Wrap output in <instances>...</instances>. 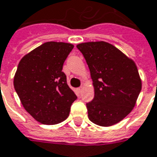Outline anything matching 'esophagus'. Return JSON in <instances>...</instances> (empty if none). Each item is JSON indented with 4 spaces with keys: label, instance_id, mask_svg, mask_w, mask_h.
I'll list each match as a JSON object with an SVG mask.
<instances>
[{
    "label": "esophagus",
    "instance_id": "esophagus-1",
    "mask_svg": "<svg viewBox=\"0 0 157 157\" xmlns=\"http://www.w3.org/2000/svg\"><path fill=\"white\" fill-rule=\"evenodd\" d=\"M82 87H79L78 89H77V93H82Z\"/></svg>",
    "mask_w": 157,
    "mask_h": 157
}]
</instances>
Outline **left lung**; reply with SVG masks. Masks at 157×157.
Segmentation results:
<instances>
[{
    "label": "left lung",
    "instance_id": "left-lung-1",
    "mask_svg": "<svg viewBox=\"0 0 157 157\" xmlns=\"http://www.w3.org/2000/svg\"><path fill=\"white\" fill-rule=\"evenodd\" d=\"M76 47L89 66L94 86V98L86 103L90 121L102 127L117 124L130 113L141 92L135 63L107 42Z\"/></svg>",
    "mask_w": 157,
    "mask_h": 157
}]
</instances>
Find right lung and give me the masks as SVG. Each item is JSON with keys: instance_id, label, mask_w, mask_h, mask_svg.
<instances>
[{"instance_id": "add662e5", "label": "right lung", "mask_w": 157, "mask_h": 157, "mask_svg": "<svg viewBox=\"0 0 157 157\" xmlns=\"http://www.w3.org/2000/svg\"><path fill=\"white\" fill-rule=\"evenodd\" d=\"M72 44L47 42L22 57L14 88L25 109L38 122L55 125L67 119L77 96L62 72Z\"/></svg>"}]
</instances>
